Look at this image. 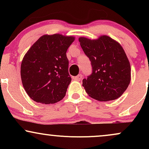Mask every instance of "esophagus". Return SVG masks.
Returning a JSON list of instances; mask_svg holds the SVG:
<instances>
[{"instance_id": "obj_1", "label": "esophagus", "mask_w": 149, "mask_h": 149, "mask_svg": "<svg viewBox=\"0 0 149 149\" xmlns=\"http://www.w3.org/2000/svg\"><path fill=\"white\" fill-rule=\"evenodd\" d=\"M82 77H83V76H82L81 74H79V75H78L77 76L74 77V78H73V79H74L75 80H78V81H79V80L82 79Z\"/></svg>"}]
</instances>
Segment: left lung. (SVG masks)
<instances>
[{
	"label": "left lung",
	"instance_id": "8db88e82",
	"mask_svg": "<svg viewBox=\"0 0 149 149\" xmlns=\"http://www.w3.org/2000/svg\"><path fill=\"white\" fill-rule=\"evenodd\" d=\"M78 40L91 61L92 74L83 80L89 96L100 102L119 98L131 80L130 64L122 46L105 35L95 40L80 37Z\"/></svg>",
	"mask_w": 149,
	"mask_h": 149
}]
</instances>
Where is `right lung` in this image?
Listing matches in <instances>:
<instances>
[{
  "instance_id": "1",
  "label": "right lung",
  "mask_w": 149,
  "mask_h": 149,
  "mask_svg": "<svg viewBox=\"0 0 149 149\" xmlns=\"http://www.w3.org/2000/svg\"><path fill=\"white\" fill-rule=\"evenodd\" d=\"M75 37L56 33L43 35L22 59V85L30 98L38 103L59 102L71 81L66 51Z\"/></svg>"
}]
</instances>
